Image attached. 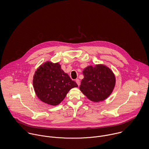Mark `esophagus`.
<instances>
[{
	"instance_id": "34e87169",
	"label": "esophagus",
	"mask_w": 149,
	"mask_h": 149,
	"mask_svg": "<svg viewBox=\"0 0 149 149\" xmlns=\"http://www.w3.org/2000/svg\"><path fill=\"white\" fill-rule=\"evenodd\" d=\"M76 83L77 84V85H79V86L80 84V80L79 79H77L76 80Z\"/></svg>"
}]
</instances>
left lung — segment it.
I'll list each match as a JSON object with an SVG mask.
<instances>
[{
    "instance_id": "1",
    "label": "left lung",
    "mask_w": 149,
    "mask_h": 149,
    "mask_svg": "<svg viewBox=\"0 0 149 149\" xmlns=\"http://www.w3.org/2000/svg\"><path fill=\"white\" fill-rule=\"evenodd\" d=\"M84 79L80 91L91 100H105L112 93L115 85V77L112 70L103 65L89 66L83 70Z\"/></svg>"
}]
</instances>
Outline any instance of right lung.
<instances>
[{"label": "right lung", "mask_w": 149, "mask_h": 149, "mask_svg": "<svg viewBox=\"0 0 149 149\" xmlns=\"http://www.w3.org/2000/svg\"><path fill=\"white\" fill-rule=\"evenodd\" d=\"M33 86L38 97L52 106L60 104L69 90L77 87L58 63L46 62L40 66L33 77Z\"/></svg>", "instance_id": "1"}]
</instances>
